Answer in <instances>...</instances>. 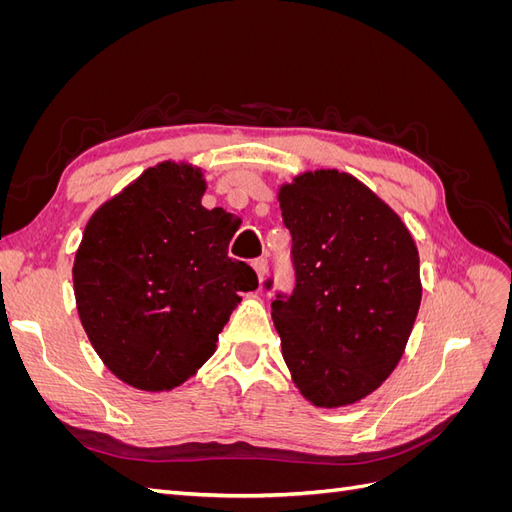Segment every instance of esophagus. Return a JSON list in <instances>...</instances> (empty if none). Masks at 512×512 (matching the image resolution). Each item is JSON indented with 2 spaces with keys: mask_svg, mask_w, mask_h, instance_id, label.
Wrapping results in <instances>:
<instances>
[{
  "mask_svg": "<svg viewBox=\"0 0 512 512\" xmlns=\"http://www.w3.org/2000/svg\"><path fill=\"white\" fill-rule=\"evenodd\" d=\"M252 267H254L256 275H258V280H262V277H265V273H267V258H256L252 262Z\"/></svg>",
  "mask_w": 512,
  "mask_h": 512,
  "instance_id": "1",
  "label": "esophagus"
}]
</instances>
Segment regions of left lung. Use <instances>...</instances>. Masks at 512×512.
I'll use <instances>...</instances> for the list:
<instances>
[{
  "label": "left lung",
  "instance_id": "left-lung-1",
  "mask_svg": "<svg viewBox=\"0 0 512 512\" xmlns=\"http://www.w3.org/2000/svg\"><path fill=\"white\" fill-rule=\"evenodd\" d=\"M294 288L271 316L294 384L320 408L348 406L391 376L421 305L414 239L361 181L316 170L282 185ZM273 288V280L265 282Z\"/></svg>",
  "mask_w": 512,
  "mask_h": 512
}]
</instances>
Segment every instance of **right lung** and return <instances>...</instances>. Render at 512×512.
I'll return each instance as SVG.
<instances>
[{"instance_id":"1","label":"right lung","mask_w":512,"mask_h":512,"mask_svg":"<svg viewBox=\"0 0 512 512\" xmlns=\"http://www.w3.org/2000/svg\"><path fill=\"white\" fill-rule=\"evenodd\" d=\"M205 179L162 162L104 203L74 258L76 309L113 374L141 391H170L203 367L258 277L228 256L239 220L205 209Z\"/></svg>"}]
</instances>
